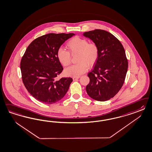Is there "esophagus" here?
I'll return each instance as SVG.
<instances>
[{
    "label": "esophagus",
    "instance_id": "34e87169",
    "mask_svg": "<svg viewBox=\"0 0 152 152\" xmlns=\"http://www.w3.org/2000/svg\"><path fill=\"white\" fill-rule=\"evenodd\" d=\"M79 77H73V80H77V79H78Z\"/></svg>",
    "mask_w": 152,
    "mask_h": 152
}]
</instances>
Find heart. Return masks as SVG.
<instances>
[{
	"label": "heart",
	"mask_w": 152,
	"mask_h": 152,
	"mask_svg": "<svg viewBox=\"0 0 152 152\" xmlns=\"http://www.w3.org/2000/svg\"><path fill=\"white\" fill-rule=\"evenodd\" d=\"M66 47L70 53H78L79 63L65 69L64 74L66 76L78 77L87 70L88 66H92L98 59V46L94 43H88L87 39L75 37L69 41ZM56 55L59 62L63 66H68L70 63V54L65 49L59 48Z\"/></svg>",
	"instance_id": "obj_1"
}]
</instances>
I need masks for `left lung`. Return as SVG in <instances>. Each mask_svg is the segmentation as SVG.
<instances>
[{
	"mask_svg": "<svg viewBox=\"0 0 152 152\" xmlns=\"http://www.w3.org/2000/svg\"><path fill=\"white\" fill-rule=\"evenodd\" d=\"M84 37L97 45L99 56L92 70L88 74V96L98 101L113 98L124 83L128 62L123 45L113 34L102 29L84 32Z\"/></svg>",
	"mask_w": 152,
	"mask_h": 152,
	"instance_id": "obj_1",
	"label": "left lung"
}]
</instances>
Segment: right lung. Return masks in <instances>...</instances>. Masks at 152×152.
<instances>
[{"mask_svg":"<svg viewBox=\"0 0 152 152\" xmlns=\"http://www.w3.org/2000/svg\"><path fill=\"white\" fill-rule=\"evenodd\" d=\"M74 34H49L34 40L20 61L22 78L25 87L35 99L53 104L63 98L72 82V78L56 77L63 70L57 58V51Z\"/></svg>","mask_w":152,"mask_h":152,"instance_id":"right-lung-1","label":"right lung"}]
</instances>
